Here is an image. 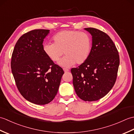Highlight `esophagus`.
<instances>
[{
	"label": "esophagus",
	"instance_id": "esophagus-1",
	"mask_svg": "<svg viewBox=\"0 0 134 134\" xmlns=\"http://www.w3.org/2000/svg\"><path fill=\"white\" fill-rule=\"evenodd\" d=\"M63 70H64V72H65V73H66V72H69V70H68V69H63Z\"/></svg>",
	"mask_w": 134,
	"mask_h": 134
}]
</instances>
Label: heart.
I'll return each mask as SVG.
<instances>
[{"label": "heart", "instance_id": "1", "mask_svg": "<svg viewBox=\"0 0 134 134\" xmlns=\"http://www.w3.org/2000/svg\"><path fill=\"white\" fill-rule=\"evenodd\" d=\"M53 43L45 44L42 49L51 60L56 62L65 55L59 64L69 67L75 63L82 64L89 58L92 50V41L86 32L67 30L58 33L53 37Z\"/></svg>", "mask_w": 134, "mask_h": 134}]
</instances>
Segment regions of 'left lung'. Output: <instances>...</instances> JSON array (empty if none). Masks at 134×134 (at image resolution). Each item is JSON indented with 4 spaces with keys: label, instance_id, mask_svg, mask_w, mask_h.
<instances>
[{
    "label": "left lung",
    "instance_id": "obj_1",
    "mask_svg": "<svg viewBox=\"0 0 134 134\" xmlns=\"http://www.w3.org/2000/svg\"><path fill=\"white\" fill-rule=\"evenodd\" d=\"M92 36V47L87 60L71 70L76 94L85 101H97L114 86L120 64L118 51L107 34L85 28Z\"/></svg>",
    "mask_w": 134,
    "mask_h": 134
}]
</instances>
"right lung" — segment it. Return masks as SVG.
Returning <instances> with one entry per match:
<instances>
[{
  "instance_id": "right-lung-1",
  "label": "right lung",
  "mask_w": 134,
  "mask_h": 134,
  "mask_svg": "<svg viewBox=\"0 0 134 134\" xmlns=\"http://www.w3.org/2000/svg\"><path fill=\"white\" fill-rule=\"evenodd\" d=\"M49 30L25 33L14 48L11 67L19 92L37 105L49 103L55 97L64 71L44 53L43 41Z\"/></svg>"
}]
</instances>
